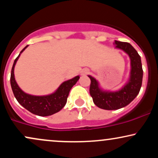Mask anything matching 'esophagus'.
Listing matches in <instances>:
<instances>
[{
    "label": "esophagus",
    "mask_w": 158,
    "mask_h": 158,
    "mask_svg": "<svg viewBox=\"0 0 158 158\" xmlns=\"http://www.w3.org/2000/svg\"><path fill=\"white\" fill-rule=\"evenodd\" d=\"M81 75H87L88 73H89V70L88 68H85L81 70Z\"/></svg>",
    "instance_id": "34e87169"
}]
</instances>
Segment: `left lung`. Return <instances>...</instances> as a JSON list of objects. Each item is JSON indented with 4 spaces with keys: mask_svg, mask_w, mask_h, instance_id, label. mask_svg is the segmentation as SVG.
<instances>
[{
    "mask_svg": "<svg viewBox=\"0 0 158 158\" xmlns=\"http://www.w3.org/2000/svg\"><path fill=\"white\" fill-rule=\"evenodd\" d=\"M115 49L123 50L130 59V72L128 79L117 90L103 89L99 81L94 77L90 79V94L94 104L105 110H117L128 106L138 95L142 85L143 71L141 58L129 43L114 41Z\"/></svg>",
    "mask_w": 158,
    "mask_h": 158,
    "instance_id": "8db88e82",
    "label": "left lung"
}]
</instances>
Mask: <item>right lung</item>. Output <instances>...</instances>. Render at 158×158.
I'll return each instance as SVG.
<instances>
[{
    "mask_svg": "<svg viewBox=\"0 0 158 158\" xmlns=\"http://www.w3.org/2000/svg\"><path fill=\"white\" fill-rule=\"evenodd\" d=\"M27 47L28 45L21 50L12 65L10 77V84L12 92L19 104L32 114L41 117L52 115L64 108L70 89L74 85H76L80 77L79 75H78L72 79L63 81L53 93L48 95L35 96L25 93L16 82L14 69L20 56Z\"/></svg>",
    "mask_w": 158,
    "mask_h": 158,
    "instance_id": "obj_1",
    "label": "right lung"
}]
</instances>
